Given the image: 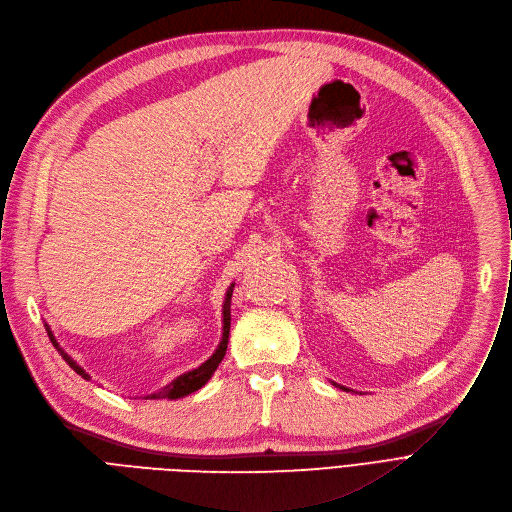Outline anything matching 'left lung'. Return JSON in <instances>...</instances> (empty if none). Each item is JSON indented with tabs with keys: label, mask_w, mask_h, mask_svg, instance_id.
Here are the masks:
<instances>
[{
	"label": "left lung",
	"mask_w": 512,
	"mask_h": 512,
	"mask_svg": "<svg viewBox=\"0 0 512 512\" xmlns=\"http://www.w3.org/2000/svg\"><path fill=\"white\" fill-rule=\"evenodd\" d=\"M335 386H339V384H335ZM341 388H343V390H349V388H345V386H341Z\"/></svg>",
	"instance_id": "1"
}]
</instances>
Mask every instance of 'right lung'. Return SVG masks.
Masks as SVG:
<instances>
[{
	"mask_svg": "<svg viewBox=\"0 0 512 512\" xmlns=\"http://www.w3.org/2000/svg\"><path fill=\"white\" fill-rule=\"evenodd\" d=\"M233 287H235V283H231L229 285V289H227V293H225V302H223V335H221V343H219V347L215 349V353L210 355L204 364H200L196 370H190V372H186V374H182V376H177L175 380H171L167 386H163V388H159L157 393H150V395H146L144 399H169V401H173V399H182V397H188V395H192V393H196L198 388H202L208 380H210V376L215 374V370L219 368V364H221V359L225 357V351H227V343H229V328H231V295H233ZM45 328H47V335H49V339H51V343H53V347L59 351V355H62L64 359H66V364L76 372V374H80L84 380H90V374L84 370V368H80L74 359L59 347V343H57V339L53 337V330L49 328V324H45Z\"/></svg>",
	"mask_w": 512,
	"mask_h": 512,
	"instance_id": "add662e5",
	"label": "right lung"
}]
</instances>
